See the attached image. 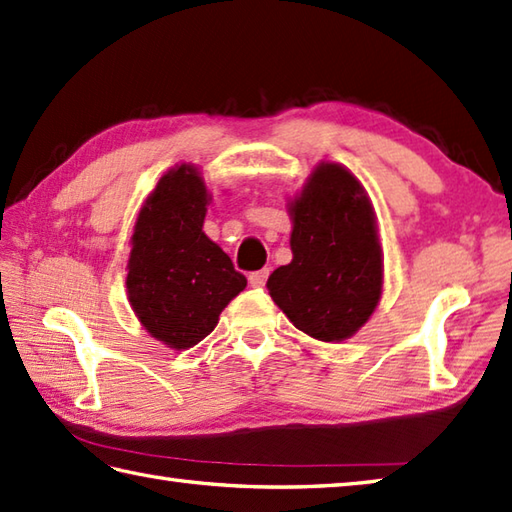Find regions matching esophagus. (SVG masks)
<instances>
[{
  "label": "esophagus",
  "instance_id": "obj_1",
  "mask_svg": "<svg viewBox=\"0 0 512 512\" xmlns=\"http://www.w3.org/2000/svg\"><path fill=\"white\" fill-rule=\"evenodd\" d=\"M268 275H270V270H268V268L255 270V273H250V275H248V282H250V286H255V288H262V286L266 284Z\"/></svg>",
  "mask_w": 512,
  "mask_h": 512
}]
</instances>
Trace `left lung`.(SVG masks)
<instances>
[{"mask_svg": "<svg viewBox=\"0 0 512 512\" xmlns=\"http://www.w3.org/2000/svg\"><path fill=\"white\" fill-rule=\"evenodd\" d=\"M293 262L268 277L273 302L322 342L355 335L382 297V248L362 184L339 164H319L293 204Z\"/></svg>", "mask_w": 512, "mask_h": 512, "instance_id": "left-lung-1", "label": "left lung"}]
</instances>
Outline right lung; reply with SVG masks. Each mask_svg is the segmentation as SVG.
I'll return each instance as SVG.
<instances>
[{
    "mask_svg": "<svg viewBox=\"0 0 512 512\" xmlns=\"http://www.w3.org/2000/svg\"><path fill=\"white\" fill-rule=\"evenodd\" d=\"M208 199L193 166L168 170L139 210L133 233L130 306L150 335L175 350L202 342L246 288V277L204 235Z\"/></svg>",
    "mask_w": 512,
    "mask_h": 512,
    "instance_id": "1",
    "label": "right lung"
}]
</instances>
